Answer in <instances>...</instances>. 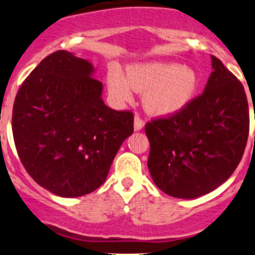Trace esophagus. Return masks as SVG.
Listing matches in <instances>:
<instances>
[{"label": "esophagus", "instance_id": "obj_1", "mask_svg": "<svg viewBox=\"0 0 255 255\" xmlns=\"http://www.w3.org/2000/svg\"><path fill=\"white\" fill-rule=\"evenodd\" d=\"M143 125H145V123H143L142 118H141L140 115H135V120H133V128H135L136 131H140L141 128H143Z\"/></svg>", "mask_w": 255, "mask_h": 255}]
</instances>
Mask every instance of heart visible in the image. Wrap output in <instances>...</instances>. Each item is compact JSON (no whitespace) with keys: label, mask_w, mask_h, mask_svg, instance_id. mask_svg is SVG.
<instances>
[{"label":"heart","mask_w":255,"mask_h":255,"mask_svg":"<svg viewBox=\"0 0 255 255\" xmlns=\"http://www.w3.org/2000/svg\"><path fill=\"white\" fill-rule=\"evenodd\" d=\"M198 85L197 73L177 63H143L128 68V78L119 69L112 70L108 77L109 92L118 102L130 100L133 89L146 90L143 105L156 115H172L185 109L195 98Z\"/></svg>","instance_id":"1"}]
</instances>
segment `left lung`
Masks as SVG:
<instances>
[{
	"instance_id": "8db88e82",
	"label": "left lung",
	"mask_w": 255,
	"mask_h": 255,
	"mask_svg": "<svg viewBox=\"0 0 255 255\" xmlns=\"http://www.w3.org/2000/svg\"><path fill=\"white\" fill-rule=\"evenodd\" d=\"M212 58L205 92L176 114L145 125L147 166L166 195L196 198L228 180L239 165L249 135V107L236 75Z\"/></svg>"
}]
</instances>
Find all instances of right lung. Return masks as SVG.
I'll use <instances>...</instances> for the list:
<instances>
[{
    "label": "right lung",
    "mask_w": 255,
    "mask_h": 255,
    "mask_svg": "<svg viewBox=\"0 0 255 255\" xmlns=\"http://www.w3.org/2000/svg\"><path fill=\"white\" fill-rule=\"evenodd\" d=\"M93 65L67 50L45 57L24 79L12 132L28 175L54 195L79 197L104 183L123 141L133 132L130 110L110 109Z\"/></svg>",
    "instance_id": "right-lung-1"
}]
</instances>
